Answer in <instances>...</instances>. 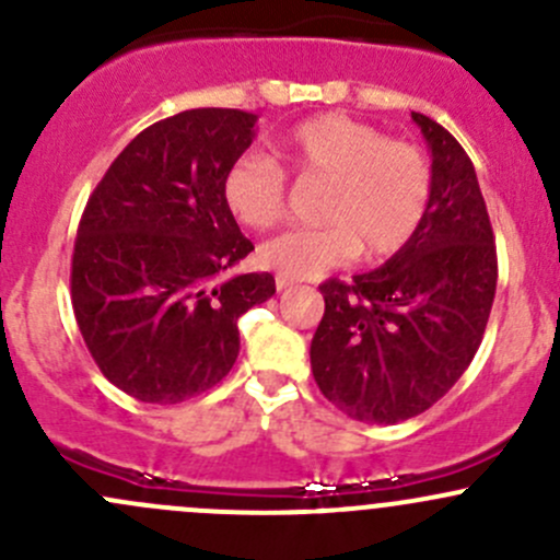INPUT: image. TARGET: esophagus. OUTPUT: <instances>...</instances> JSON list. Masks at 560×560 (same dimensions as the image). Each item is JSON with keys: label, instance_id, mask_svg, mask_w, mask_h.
<instances>
[{"label": "esophagus", "instance_id": "34e87169", "mask_svg": "<svg viewBox=\"0 0 560 560\" xmlns=\"http://www.w3.org/2000/svg\"><path fill=\"white\" fill-rule=\"evenodd\" d=\"M298 281L295 279H287V276H276V290H290V287H295Z\"/></svg>", "mask_w": 560, "mask_h": 560}]
</instances>
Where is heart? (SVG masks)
<instances>
[{
	"label": "heart",
	"instance_id": "1",
	"mask_svg": "<svg viewBox=\"0 0 560 560\" xmlns=\"http://www.w3.org/2000/svg\"><path fill=\"white\" fill-rule=\"evenodd\" d=\"M298 180H325L322 228H301L270 238L259 262L287 279H314L352 262L398 254L415 238L433 189L431 160L409 140L343 113H319L287 129L276 143ZM287 173L262 154L235 156L222 175V200L235 222L270 230L287 213Z\"/></svg>",
	"mask_w": 560,
	"mask_h": 560
}]
</instances>
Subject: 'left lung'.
<instances>
[{"label": "left lung", "mask_w": 560, "mask_h": 560, "mask_svg": "<svg viewBox=\"0 0 560 560\" xmlns=\"http://www.w3.org/2000/svg\"><path fill=\"white\" fill-rule=\"evenodd\" d=\"M411 118L433 160L425 219L382 268L319 287L325 316L312 338L316 387L374 425L422 415L450 393L482 343L499 281L471 160L442 124Z\"/></svg>", "instance_id": "8db88e82"}]
</instances>
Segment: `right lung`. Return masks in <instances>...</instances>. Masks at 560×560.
Listing matches in <instances>:
<instances>
[{"label": "right lung", "instance_id": "right-lung-1", "mask_svg": "<svg viewBox=\"0 0 560 560\" xmlns=\"http://www.w3.org/2000/svg\"><path fill=\"white\" fill-rule=\"evenodd\" d=\"M257 116L195 107L151 124L107 167L83 208L70 298L110 385L180 404L224 380L238 316L276 292L270 273L222 279L254 252L222 200V175Z\"/></svg>", "mask_w": 560, "mask_h": 560}]
</instances>
